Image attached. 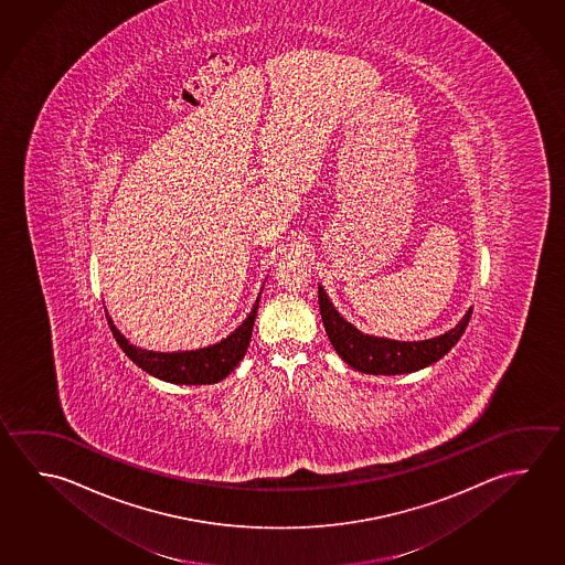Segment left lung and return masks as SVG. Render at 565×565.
I'll use <instances>...</instances> for the list:
<instances>
[{
	"mask_svg": "<svg viewBox=\"0 0 565 565\" xmlns=\"http://www.w3.org/2000/svg\"><path fill=\"white\" fill-rule=\"evenodd\" d=\"M319 311L337 355L366 375H405L433 365L458 343L472 316L470 307L465 317L443 335L425 341H396L359 331L337 311L323 286H319Z\"/></svg>",
	"mask_w": 565,
	"mask_h": 565,
	"instance_id": "left-lung-1",
	"label": "left lung"
}]
</instances>
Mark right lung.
Returning a JSON list of instances; mask_svg holds the SVG:
<instances>
[{
    "label": "right lung",
    "instance_id": "right-lung-1",
    "mask_svg": "<svg viewBox=\"0 0 565 565\" xmlns=\"http://www.w3.org/2000/svg\"><path fill=\"white\" fill-rule=\"evenodd\" d=\"M259 296H262V291H259L249 316L228 337H224L214 345L192 349V351L162 353V351L140 349V347L129 343V339L120 333L109 313H107V321H109L113 337L117 339L125 355L129 356L130 361L135 365H139L142 371H147L149 375L157 376L160 381H167L172 385H212V383H218L222 379H226L246 355L254 321L258 316Z\"/></svg>",
    "mask_w": 565,
    "mask_h": 565
}]
</instances>
